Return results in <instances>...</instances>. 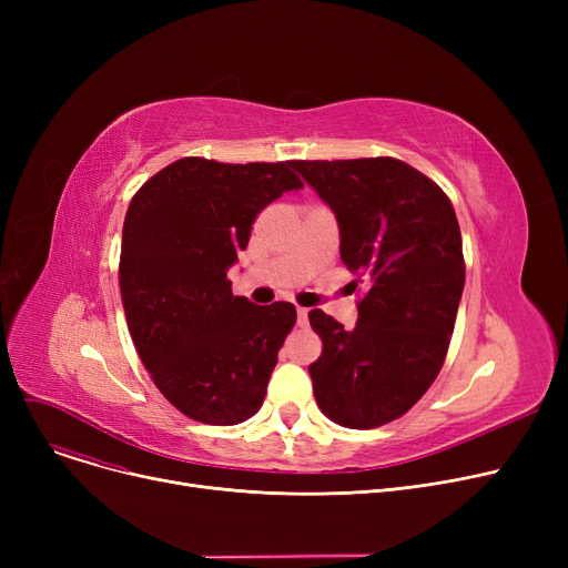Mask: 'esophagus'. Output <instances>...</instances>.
<instances>
[{
	"label": "esophagus",
	"instance_id": "esophagus-1",
	"mask_svg": "<svg viewBox=\"0 0 568 568\" xmlns=\"http://www.w3.org/2000/svg\"><path fill=\"white\" fill-rule=\"evenodd\" d=\"M296 324H300V326L308 324V308H304V306L296 308Z\"/></svg>",
	"mask_w": 568,
	"mask_h": 568
}]
</instances>
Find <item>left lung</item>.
<instances>
[{
    "label": "left lung",
    "instance_id": "obj_1",
    "mask_svg": "<svg viewBox=\"0 0 568 568\" xmlns=\"http://www.w3.org/2000/svg\"><path fill=\"white\" fill-rule=\"evenodd\" d=\"M332 209L341 260L368 292L345 329L311 311L322 356L308 366L320 409L345 428L403 416L437 377L465 287L454 206L426 174L396 159L292 161Z\"/></svg>",
    "mask_w": 568,
    "mask_h": 568
}]
</instances>
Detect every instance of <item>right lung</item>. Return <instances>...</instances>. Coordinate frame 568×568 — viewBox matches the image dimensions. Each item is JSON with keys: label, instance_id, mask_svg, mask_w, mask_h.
Masks as SVG:
<instances>
[{"label": "right lung", "instance_id": "add662e5", "mask_svg": "<svg viewBox=\"0 0 568 568\" xmlns=\"http://www.w3.org/2000/svg\"><path fill=\"white\" fill-rule=\"evenodd\" d=\"M300 189L292 161L193 156L163 168L129 204L119 260L129 332L159 392L200 424H242L264 400L296 311L234 296L227 272L262 209Z\"/></svg>", "mask_w": 568, "mask_h": 568}]
</instances>
